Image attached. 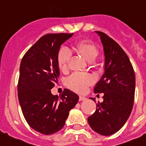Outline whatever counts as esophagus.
I'll use <instances>...</instances> for the list:
<instances>
[{
  "label": "esophagus",
  "mask_w": 146,
  "mask_h": 146,
  "mask_svg": "<svg viewBox=\"0 0 146 146\" xmlns=\"http://www.w3.org/2000/svg\"><path fill=\"white\" fill-rule=\"evenodd\" d=\"M86 99V98L84 97V96H79V101H84V100H85Z\"/></svg>",
  "instance_id": "esophagus-1"
}]
</instances>
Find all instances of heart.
Masks as SVG:
<instances>
[{
	"label": "heart",
	"mask_w": 146,
	"mask_h": 146,
	"mask_svg": "<svg viewBox=\"0 0 146 146\" xmlns=\"http://www.w3.org/2000/svg\"><path fill=\"white\" fill-rule=\"evenodd\" d=\"M73 50L88 62H92L99 54V50L95 44L88 41H81L73 46ZM70 60V54L66 49H61L58 54L57 62L60 70L65 72L68 70ZM94 83V78L89 74L74 73L68 80V86L71 89L83 94Z\"/></svg>",
	"instance_id": "obj_1"
}]
</instances>
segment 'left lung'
<instances>
[{
    "mask_svg": "<svg viewBox=\"0 0 146 146\" xmlns=\"http://www.w3.org/2000/svg\"><path fill=\"white\" fill-rule=\"evenodd\" d=\"M104 53V73L94 87V93L104 94L96 111L88 117L92 130L111 135L122 128L131 114L135 89V76L130 59L122 47L102 32L96 31ZM96 102L95 98H91Z\"/></svg>",
    "mask_w": 146,
    "mask_h": 146,
    "instance_id": "1",
    "label": "left lung"
}]
</instances>
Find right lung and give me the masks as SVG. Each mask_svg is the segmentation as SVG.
Listing matches in <instances>:
<instances>
[{"instance_id":"add662e5","label":"right lung","mask_w":146,"mask_h":146,"mask_svg":"<svg viewBox=\"0 0 146 146\" xmlns=\"http://www.w3.org/2000/svg\"><path fill=\"white\" fill-rule=\"evenodd\" d=\"M72 34H49L42 36L23 57L20 64L18 97L23 114L32 129L44 135L59 131L78 96L65 88L61 96L51 89L60 76L57 57L62 43Z\"/></svg>"}]
</instances>
